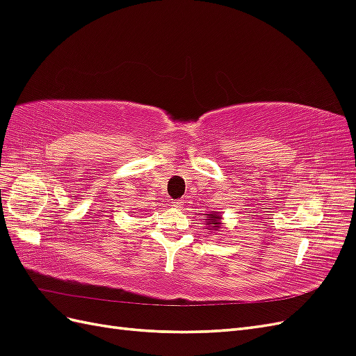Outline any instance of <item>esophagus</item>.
I'll return each mask as SVG.
<instances>
[{
	"label": "esophagus",
	"mask_w": 356,
	"mask_h": 356,
	"mask_svg": "<svg viewBox=\"0 0 356 356\" xmlns=\"http://www.w3.org/2000/svg\"><path fill=\"white\" fill-rule=\"evenodd\" d=\"M182 203H184L182 200H172V202H170V207H174V208H181V207H182Z\"/></svg>",
	"instance_id": "obj_1"
}]
</instances>
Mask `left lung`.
I'll list each match as a JSON object with an SVG mask.
<instances>
[{
	"label": "left lung",
	"instance_id": "8db88e82",
	"mask_svg": "<svg viewBox=\"0 0 356 356\" xmlns=\"http://www.w3.org/2000/svg\"><path fill=\"white\" fill-rule=\"evenodd\" d=\"M204 215V222L209 227V230L213 232H220L221 229V215L218 212H209V213H203Z\"/></svg>",
	"mask_w": 356,
	"mask_h": 356
}]
</instances>
